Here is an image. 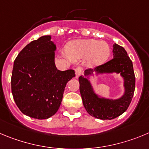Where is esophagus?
<instances>
[{
  "instance_id": "1",
  "label": "esophagus",
  "mask_w": 149,
  "mask_h": 149,
  "mask_svg": "<svg viewBox=\"0 0 149 149\" xmlns=\"http://www.w3.org/2000/svg\"><path fill=\"white\" fill-rule=\"evenodd\" d=\"M75 73H76V77H79L80 75H81V69L80 68H76V69H75Z\"/></svg>"
}]
</instances>
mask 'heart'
<instances>
[{"mask_svg":"<svg viewBox=\"0 0 149 149\" xmlns=\"http://www.w3.org/2000/svg\"><path fill=\"white\" fill-rule=\"evenodd\" d=\"M67 51L73 60L87 59V65L90 67L98 66L106 62L111 53L107 42L95 40H79L70 42Z\"/></svg>","mask_w":149,"mask_h":149,"instance_id":"obj_1","label":"heart"}]
</instances>
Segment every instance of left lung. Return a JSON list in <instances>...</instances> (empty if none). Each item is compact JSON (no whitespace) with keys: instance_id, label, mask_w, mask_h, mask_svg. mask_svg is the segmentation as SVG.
Returning a JSON list of instances; mask_svg holds the SVG:
<instances>
[{"instance_id":"8db88e82","label":"left lung","mask_w":149,"mask_h":149,"mask_svg":"<svg viewBox=\"0 0 149 149\" xmlns=\"http://www.w3.org/2000/svg\"><path fill=\"white\" fill-rule=\"evenodd\" d=\"M113 59L95 69L84 70V76L79 78V90L83 104L87 112L101 120H112L126 112L131 103L135 88V76L133 70L132 62L123 47L115 43L113 45ZM115 72L120 74L124 79L125 93L119 99L104 98L96 94L89 76Z\"/></svg>"}]
</instances>
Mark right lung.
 Returning <instances> with one entry per match:
<instances>
[{"instance_id":"obj_1","label":"right lung","mask_w":149,"mask_h":149,"mask_svg":"<svg viewBox=\"0 0 149 149\" xmlns=\"http://www.w3.org/2000/svg\"><path fill=\"white\" fill-rule=\"evenodd\" d=\"M56 50L51 36H42L28 44L14 62V100L24 115L33 118H49L57 112L67 83L75 77L73 70H57Z\"/></svg>"}]
</instances>
